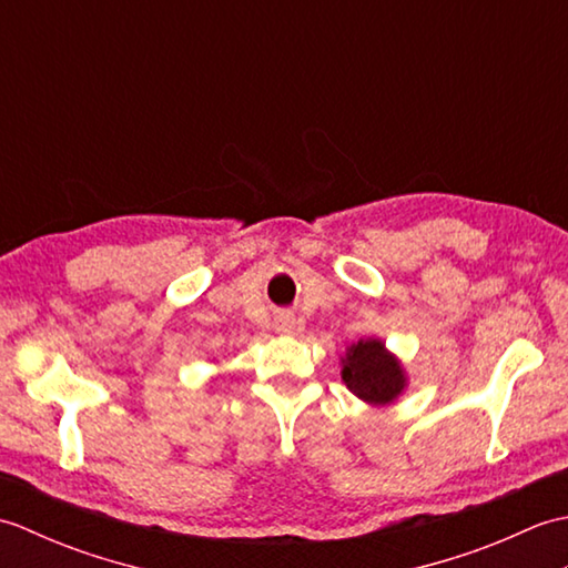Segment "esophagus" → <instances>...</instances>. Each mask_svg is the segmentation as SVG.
I'll return each mask as SVG.
<instances>
[{
	"label": "esophagus",
	"instance_id": "34e87169",
	"mask_svg": "<svg viewBox=\"0 0 568 568\" xmlns=\"http://www.w3.org/2000/svg\"><path fill=\"white\" fill-rule=\"evenodd\" d=\"M273 327H275L277 334L293 336L297 332V320L293 315H277L275 322H273Z\"/></svg>",
	"mask_w": 568,
	"mask_h": 568
}]
</instances>
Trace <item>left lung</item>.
Wrapping results in <instances>:
<instances>
[{
  "label": "left lung",
  "instance_id": "left-lung-1",
  "mask_svg": "<svg viewBox=\"0 0 568 568\" xmlns=\"http://www.w3.org/2000/svg\"><path fill=\"white\" fill-rule=\"evenodd\" d=\"M339 364L346 388L371 407L393 405L409 385L403 361L376 336L346 346Z\"/></svg>",
  "mask_w": 568,
  "mask_h": 568
}]
</instances>
